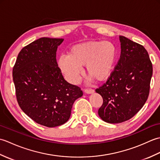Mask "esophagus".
Listing matches in <instances>:
<instances>
[{
    "instance_id": "34e87169",
    "label": "esophagus",
    "mask_w": 160,
    "mask_h": 160,
    "mask_svg": "<svg viewBox=\"0 0 160 160\" xmlns=\"http://www.w3.org/2000/svg\"><path fill=\"white\" fill-rule=\"evenodd\" d=\"M84 93H86L87 94H91L94 93V90L93 89H85L84 90Z\"/></svg>"
}]
</instances>
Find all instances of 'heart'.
<instances>
[{
	"label": "heart",
	"mask_w": 160,
	"mask_h": 160,
	"mask_svg": "<svg viewBox=\"0 0 160 160\" xmlns=\"http://www.w3.org/2000/svg\"><path fill=\"white\" fill-rule=\"evenodd\" d=\"M118 58V49L110 41H87L71 47L68 55L60 56L57 64L71 84L78 83L85 66L87 73L97 81L107 80L113 73Z\"/></svg>",
	"instance_id": "1"
}]
</instances>
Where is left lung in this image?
<instances>
[{
    "mask_svg": "<svg viewBox=\"0 0 160 160\" xmlns=\"http://www.w3.org/2000/svg\"><path fill=\"white\" fill-rule=\"evenodd\" d=\"M120 58L103 86L96 90L102 97L98 115L110 124L132 118L144 106L149 94L152 66L144 47L120 36Z\"/></svg>",
    "mask_w": 160,
    "mask_h": 160,
    "instance_id": "1",
    "label": "left lung"
}]
</instances>
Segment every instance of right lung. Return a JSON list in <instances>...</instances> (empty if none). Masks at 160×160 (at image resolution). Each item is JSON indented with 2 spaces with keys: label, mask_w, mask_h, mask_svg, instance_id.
<instances>
[{
  "label": "right lung",
  "mask_w": 160,
  "mask_h": 160,
  "mask_svg": "<svg viewBox=\"0 0 160 160\" xmlns=\"http://www.w3.org/2000/svg\"><path fill=\"white\" fill-rule=\"evenodd\" d=\"M62 38L43 37L20 51L13 69V80L20 108L36 123L56 127L71 116L75 100L82 96L77 86L64 79L56 62Z\"/></svg>",
  "instance_id": "1"
}]
</instances>
